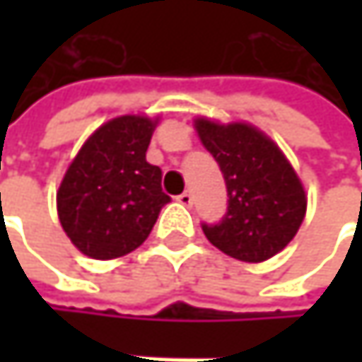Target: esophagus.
Segmentation results:
<instances>
[{
  "label": "esophagus",
  "mask_w": 362,
  "mask_h": 362,
  "mask_svg": "<svg viewBox=\"0 0 362 362\" xmlns=\"http://www.w3.org/2000/svg\"><path fill=\"white\" fill-rule=\"evenodd\" d=\"M178 201H180L182 205H186V207L192 205V192L190 190H184L182 194H178Z\"/></svg>",
  "instance_id": "esophagus-1"
}]
</instances>
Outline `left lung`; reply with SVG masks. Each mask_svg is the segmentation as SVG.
<instances>
[{
	"mask_svg": "<svg viewBox=\"0 0 362 362\" xmlns=\"http://www.w3.org/2000/svg\"><path fill=\"white\" fill-rule=\"evenodd\" d=\"M194 127L228 192L224 218L201 224L209 243L241 262H264L285 250L306 216V192L281 148L247 123L197 119Z\"/></svg>",
	"mask_w": 362,
	"mask_h": 362,
	"instance_id": "obj_1",
	"label": "left lung"
}]
</instances>
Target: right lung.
<instances>
[{"mask_svg":"<svg viewBox=\"0 0 362 362\" xmlns=\"http://www.w3.org/2000/svg\"><path fill=\"white\" fill-rule=\"evenodd\" d=\"M157 119L123 115L100 125L69 165L56 192L58 218L81 253L112 259L140 247L170 197L146 161Z\"/></svg>","mask_w":362,"mask_h":362,"instance_id":"obj_1","label":"right lung"}]
</instances>
